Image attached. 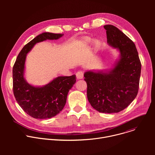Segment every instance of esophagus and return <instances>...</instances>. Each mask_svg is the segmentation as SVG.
<instances>
[{
    "label": "esophagus",
    "mask_w": 155,
    "mask_h": 155,
    "mask_svg": "<svg viewBox=\"0 0 155 155\" xmlns=\"http://www.w3.org/2000/svg\"><path fill=\"white\" fill-rule=\"evenodd\" d=\"M76 77L77 80H81L83 78V72L82 71H78L76 74Z\"/></svg>",
    "instance_id": "34e87169"
}]
</instances>
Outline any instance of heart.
<instances>
[{
	"mask_svg": "<svg viewBox=\"0 0 155 155\" xmlns=\"http://www.w3.org/2000/svg\"><path fill=\"white\" fill-rule=\"evenodd\" d=\"M92 42V38L89 37H84L81 39V45L83 46L85 45H88L91 44ZM102 45V41L101 40H95L94 43H93V47L94 49L96 51H98L101 49Z\"/></svg>",
	"mask_w": 155,
	"mask_h": 155,
	"instance_id": "heart-1",
	"label": "heart"
}]
</instances>
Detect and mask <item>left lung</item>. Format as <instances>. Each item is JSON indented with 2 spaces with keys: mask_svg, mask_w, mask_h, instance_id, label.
Masks as SVG:
<instances>
[{
  "mask_svg": "<svg viewBox=\"0 0 155 155\" xmlns=\"http://www.w3.org/2000/svg\"><path fill=\"white\" fill-rule=\"evenodd\" d=\"M108 45L119 52V57L107 70H87L84 74L87 97L91 105L101 113H118L136 97L141 63L134 43L117 27L107 25Z\"/></svg>",
  "mask_w": 155,
  "mask_h": 155,
  "instance_id": "8db88e82",
  "label": "left lung"
}]
</instances>
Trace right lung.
I'll use <instances>...</instances> for the list:
<instances>
[{
  "instance_id": "right-lung-1",
  "label": "right lung",
  "mask_w": 155,
  "mask_h": 155,
  "mask_svg": "<svg viewBox=\"0 0 155 155\" xmlns=\"http://www.w3.org/2000/svg\"><path fill=\"white\" fill-rule=\"evenodd\" d=\"M63 34L43 32L29 41L19 53L13 68V93L24 111L36 119L52 118L64 107L69 90L76 82V75L58 77L43 86L29 84L25 78L27 54L37 43L58 40Z\"/></svg>"
}]
</instances>
